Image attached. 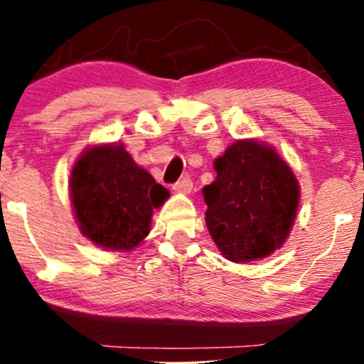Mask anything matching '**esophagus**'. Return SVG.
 <instances>
[{
  "label": "esophagus",
  "instance_id": "1",
  "mask_svg": "<svg viewBox=\"0 0 364 364\" xmlns=\"http://www.w3.org/2000/svg\"><path fill=\"white\" fill-rule=\"evenodd\" d=\"M174 191H178V193H191V190H193V181H191L190 176H185L179 179L178 183H174Z\"/></svg>",
  "mask_w": 364,
  "mask_h": 364
}]
</instances>
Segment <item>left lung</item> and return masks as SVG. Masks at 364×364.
<instances>
[{
    "instance_id": "8db88e82",
    "label": "left lung",
    "mask_w": 364,
    "mask_h": 364,
    "mask_svg": "<svg viewBox=\"0 0 364 364\" xmlns=\"http://www.w3.org/2000/svg\"><path fill=\"white\" fill-rule=\"evenodd\" d=\"M217 178L203 186L205 223L228 260L255 262L272 255L289 236L299 183L275 149L236 140L214 162Z\"/></svg>"
}]
</instances>
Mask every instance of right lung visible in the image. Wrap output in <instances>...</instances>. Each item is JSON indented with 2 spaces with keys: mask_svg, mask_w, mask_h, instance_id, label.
<instances>
[{
  "mask_svg": "<svg viewBox=\"0 0 364 364\" xmlns=\"http://www.w3.org/2000/svg\"><path fill=\"white\" fill-rule=\"evenodd\" d=\"M70 196L82 235L112 252H129L150 231L154 208L169 196L123 145L85 149L70 176Z\"/></svg>",
  "mask_w": 364,
  "mask_h": 364,
  "instance_id": "add662e5",
  "label": "right lung"
}]
</instances>
